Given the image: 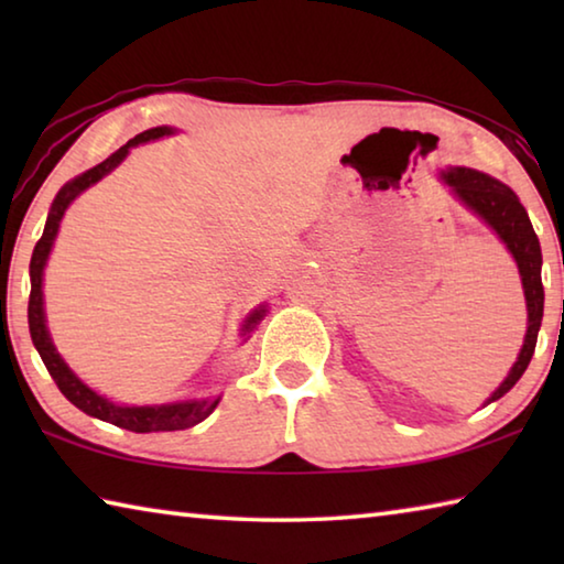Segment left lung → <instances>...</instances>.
I'll list each match as a JSON object with an SVG mask.
<instances>
[{
  "mask_svg": "<svg viewBox=\"0 0 564 564\" xmlns=\"http://www.w3.org/2000/svg\"><path fill=\"white\" fill-rule=\"evenodd\" d=\"M441 178L453 188V194L488 224L500 241L508 246L514 263H518L524 303H528V333H524V343L520 348V356L510 368L508 378L502 380L500 388L488 398V403L502 398L508 390L518 383L524 370L530 366V358L534 352V343H538V330L542 323V308H545V289H542V251L538 234L530 224V216L514 196L510 186L502 181L492 178L482 171L465 169V166H451L441 171ZM485 403V405H488Z\"/></svg>",
  "mask_w": 564,
  "mask_h": 564,
  "instance_id": "obj_1",
  "label": "left lung"
}]
</instances>
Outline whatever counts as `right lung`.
<instances>
[{
	"mask_svg": "<svg viewBox=\"0 0 564 564\" xmlns=\"http://www.w3.org/2000/svg\"><path fill=\"white\" fill-rule=\"evenodd\" d=\"M169 133H174L171 127H156V129H149V131H141L137 137L129 139L127 144H123L119 151H113V154L101 161L89 171H84L82 176L72 178L69 184H64L59 188V194H56L54 204L50 208V216H46V226H44V234L40 241L34 246V253H32V263H30V279H32V293H30V333H32V343L34 348L40 350V356L44 360L46 370H50V376L54 378V383L59 386V390L64 393V398L74 403L84 413L91 415V417H99V420H107V423L123 427V431H131V433H164V431H186V427H194L196 423H202L208 415L214 413V408L218 405V400L221 398H202V400H181V403H166V405H117L111 403L109 398H104L99 393H94L89 386H84L79 378L74 376V370L66 366L64 358L56 352L54 343L50 338V330H46V316H44V293H42V281H44V265L46 259H50L52 253V246H54V238L56 231H59V224L64 218V212L69 208V204L74 202L76 196L82 194V191H87L89 186L97 184L107 174H111L113 169H117L123 159H127L129 149L139 147V144H147V141H154L161 137H169ZM265 316V305L261 308H256L251 316L243 321V333H251L256 326H259V321Z\"/></svg>",
	"mask_w": 564,
	"mask_h": 564,
	"instance_id": "obj_1",
	"label": "right lung"
}]
</instances>
